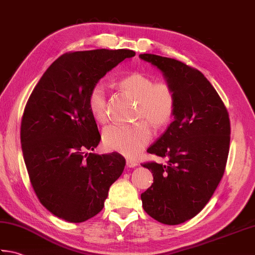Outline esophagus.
Here are the masks:
<instances>
[{
	"label": "esophagus",
	"mask_w": 255,
	"mask_h": 255,
	"mask_svg": "<svg viewBox=\"0 0 255 255\" xmlns=\"http://www.w3.org/2000/svg\"><path fill=\"white\" fill-rule=\"evenodd\" d=\"M138 165V163L133 160H127V166L128 167H135Z\"/></svg>",
	"instance_id": "esophagus-1"
}]
</instances>
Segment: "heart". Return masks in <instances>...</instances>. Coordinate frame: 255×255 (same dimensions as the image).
Segmentation results:
<instances>
[{
	"label": "heart",
	"instance_id": "heart-1",
	"mask_svg": "<svg viewBox=\"0 0 255 255\" xmlns=\"http://www.w3.org/2000/svg\"><path fill=\"white\" fill-rule=\"evenodd\" d=\"M119 86L136 101L135 118L150 122L156 128L169 124L175 113L176 98L174 90L165 82L155 81L142 73L124 76ZM107 90L103 84H95L89 94V109L98 122L107 120ZM152 128L145 121L133 124H112L103 129L104 146L128 157L140 154L152 138Z\"/></svg>",
	"mask_w": 255,
	"mask_h": 255
}]
</instances>
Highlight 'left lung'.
I'll return each instance as SVG.
<instances>
[{"instance_id":"8db88e82","label":"left lung","mask_w":255,"mask_h":255,"mask_svg":"<svg viewBox=\"0 0 255 255\" xmlns=\"http://www.w3.org/2000/svg\"><path fill=\"white\" fill-rule=\"evenodd\" d=\"M140 59L162 72L176 98L174 121L147 148L167 157V164H142L153 173V184L141 194L142 205L158 222L176 225L201 212L222 179L231 133L229 113L200 71L155 54Z\"/></svg>"}]
</instances>
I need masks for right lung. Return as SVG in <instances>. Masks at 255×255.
I'll list each match as a JSON object with an SVG mask.
<instances>
[{"label": "right lung", "instance_id": "right-lung-1", "mask_svg": "<svg viewBox=\"0 0 255 255\" xmlns=\"http://www.w3.org/2000/svg\"><path fill=\"white\" fill-rule=\"evenodd\" d=\"M135 52L92 50L66 53L50 65L24 109V162L40 202L71 223L93 218L126 166L117 152L94 154L101 135L89 109L91 89Z\"/></svg>", "mask_w": 255, "mask_h": 255}]
</instances>
